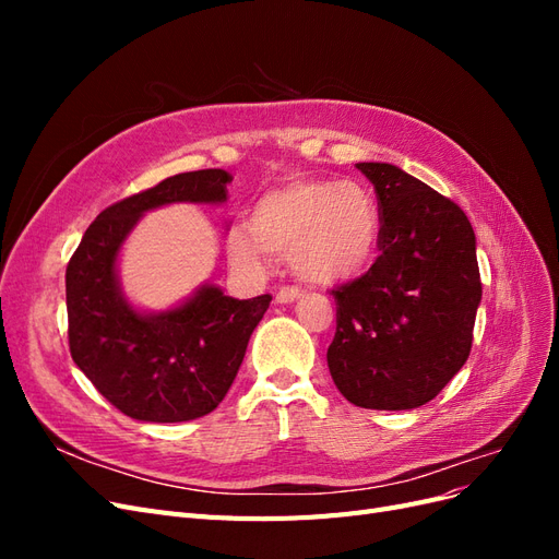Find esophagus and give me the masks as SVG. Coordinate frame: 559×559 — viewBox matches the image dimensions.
<instances>
[{"instance_id":"esophagus-1","label":"esophagus","mask_w":559,"mask_h":559,"mask_svg":"<svg viewBox=\"0 0 559 559\" xmlns=\"http://www.w3.org/2000/svg\"><path fill=\"white\" fill-rule=\"evenodd\" d=\"M300 298V289L298 286H282V289L275 294V300L277 302H294V300H298Z\"/></svg>"}]
</instances>
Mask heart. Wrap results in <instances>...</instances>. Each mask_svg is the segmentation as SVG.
Returning a JSON list of instances; mask_svg holds the SVG:
<instances>
[{"instance_id": "1", "label": "heart", "mask_w": 559, "mask_h": 559, "mask_svg": "<svg viewBox=\"0 0 559 559\" xmlns=\"http://www.w3.org/2000/svg\"><path fill=\"white\" fill-rule=\"evenodd\" d=\"M376 200L357 181L296 179L265 191L251 207L249 226L230 228V263L263 275L275 257L289 259L296 275L331 284L370 261L378 245Z\"/></svg>"}]
</instances>
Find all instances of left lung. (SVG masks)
Here are the masks:
<instances>
[{
  "label": "left lung",
  "mask_w": 559,
  "mask_h": 559,
  "mask_svg": "<svg viewBox=\"0 0 559 559\" xmlns=\"http://www.w3.org/2000/svg\"><path fill=\"white\" fill-rule=\"evenodd\" d=\"M373 183L380 257L331 292L337 306L326 361L359 408L413 411L466 364L483 284L476 235L460 205L389 163H357Z\"/></svg>",
  "instance_id": "left-lung-1"
}]
</instances>
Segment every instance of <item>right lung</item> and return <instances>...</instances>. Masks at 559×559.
I'll return each mask as SVG.
<instances>
[{"label":"right lung","instance_id":"1","mask_svg":"<svg viewBox=\"0 0 559 559\" xmlns=\"http://www.w3.org/2000/svg\"><path fill=\"white\" fill-rule=\"evenodd\" d=\"M233 177L198 170L107 207L67 265L70 352L99 394L140 421H189L224 401L273 296L249 300L202 284L177 308L142 312L118 280V251L140 218L173 202L222 205Z\"/></svg>","mask_w":559,"mask_h":559}]
</instances>
